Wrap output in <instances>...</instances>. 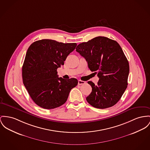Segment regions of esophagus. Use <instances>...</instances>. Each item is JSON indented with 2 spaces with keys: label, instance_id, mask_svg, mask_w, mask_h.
<instances>
[{
  "label": "esophagus",
  "instance_id": "esophagus-1",
  "mask_svg": "<svg viewBox=\"0 0 150 150\" xmlns=\"http://www.w3.org/2000/svg\"><path fill=\"white\" fill-rule=\"evenodd\" d=\"M86 82H85V81H82V80H79V81H78V84L79 85H83V84H85Z\"/></svg>",
  "mask_w": 150,
  "mask_h": 150
}]
</instances>
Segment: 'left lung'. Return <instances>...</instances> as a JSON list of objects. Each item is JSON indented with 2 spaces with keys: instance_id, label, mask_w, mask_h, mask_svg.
<instances>
[{
  "instance_id": "obj_1",
  "label": "left lung",
  "mask_w": 150,
  "mask_h": 150,
  "mask_svg": "<svg viewBox=\"0 0 150 150\" xmlns=\"http://www.w3.org/2000/svg\"><path fill=\"white\" fill-rule=\"evenodd\" d=\"M76 51L100 79L96 85L88 82L92 88L86 97L88 102L98 109L115 105L127 87L129 74V64L120 44L115 40L98 36L81 43Z\"/></svg>"
}]
</instances>
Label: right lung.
<instances>
[{
	"mask_svg": "<svg viewBox=\"0 0 150 150\" xmlns=\"http://www.w3.org/2000/svg\"><path fill=\"white\" fill-rule=\"evenodd\" d=\"M76 43H62L42 39L28 48L22 67L23 83L34 102L42 108L52 109L65 103L76 79L59 77L57 69L64 64Z\"/></svg>",
	"mask_w": 150,
	"mask_h": 150,
	"instance_id": "right-lung-1",
	"label": "right lung"
}]
</instances>
